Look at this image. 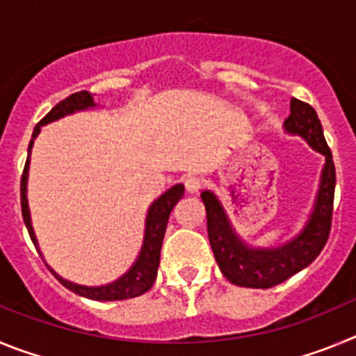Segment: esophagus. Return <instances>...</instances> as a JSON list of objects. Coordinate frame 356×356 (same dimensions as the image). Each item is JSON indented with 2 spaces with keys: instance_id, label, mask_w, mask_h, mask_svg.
<instances>
[{
  "instance_id": "obj_1",
  "label": "esophagus",
  "mask_w": 356,
  "mask_h": 356,
  "mask_svg": "<svg viewBox=\"0 0 356 356\" xmlns=\"http://www.w3.org/2000/svg\"><path fill=\"white\" fill-rule=\"evenodd\" d=\"M201 187H203V181H201L197 176H187V178H185V188H187L191 194L197 193Z\"/></svg>"
}]
</instances>
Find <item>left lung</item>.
Returning a JSON list of instances; mask_svg holds the SVG:
<instances>
[{
	"label": "left lung",
	"instance_id": "1",
	"mask_svg": "<svg viewBox=\"0 0 356 356\" xmlns=\"http://www.w3.org/2000/svg\"><path fill=\"white\" fill-rule=\"evenodd\" d=\"M284 128L287 134L301 135L314 149L319 151L326 159L325 168L321 172L314 210L300 235H296L287 244L276 248L248 246L235 234L234 226L216 194L210 191L201 193V200L207 209L209 241L217 266L232 284L241 287L269 289L300 273L317 259L332 229L335 165L316 110L308 103L292 97L291 115L285 119Z\"/></svg>",
	"mask_w": 356,
	"mask_h": 356
}]
</instances>
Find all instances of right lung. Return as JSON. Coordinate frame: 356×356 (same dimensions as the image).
<instances>
[{"label": "right lung", "mask_w": 356, "mask_h": 356, "mask_svg": "<svg viewBox=\"0 0 356 356\" xmlns=\"http://www.w3.org/2000/svg\"><path fill=\"white\" fill-rule=\"evenodd\" d=\"M94 97L92 94L87 92V90H81V92H74L69 97L62 99L58 105L53 106L48 114L44 115V119H40V122L33 128V135H31L30 146H28V159L24 163V171L21 176V210H23V219L24 225L28 228V234H30L31 242L35 244L37 251L39 250V242H37L35 232H33V226H31V217H30V209H28V197H26V181H28V169H30V153L31 146H33V140L39 135L40 127L48 124V122L56 121V119L64 118V115L74 114V112H80V110L92 108ZM184 185H172L169 191L162 194L159 200H155L151 203L149 210H147L146 216V228H144V242L143 248H140V253L137 257V260L134 262V266L128 269L121 278H118L112 284L102 285V287H87V285H78L72 284L69 280L62 278L60 275H56L49 267V271L55 275V278L64 285L65 289H69L71 292L78 296H83V298H89V300L96 301H119V300H128V298H135V296L144 294L146 291H149L151 285L155 284L156 271H159L160 264V250H162V241L163 235H165V226H168L169 216H171V210L175 209V205L184 196ZM42 257V253H40Z\"/></svg>", "instance_id": "add662e5"}]
</instances>
